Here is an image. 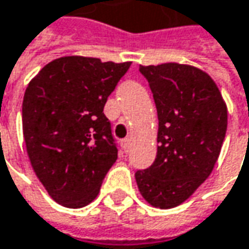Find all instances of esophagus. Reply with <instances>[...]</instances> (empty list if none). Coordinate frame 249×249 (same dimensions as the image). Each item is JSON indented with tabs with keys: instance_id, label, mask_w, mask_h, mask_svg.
Here are the masks:
<instances>
[{
	"instance_id": "34e87169",
	"label": "esophagus",
	"mask_w": 249,
	"mask_h": 249,
	"mask_svg": "<svg viewBox=\"0 0 249 249\" xmlns=\"http://www.w3.org/2000/svg\"><path fill=\"white\" fill-rule=\"evenodd\" d=\"M129 145H131V139L129 138H125L121 141V146H123L124 152H128V151H129Z\"/></svg>"
}]
</instances>
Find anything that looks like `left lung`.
<instances>
[{
  "label": "left lung",
  "instance_id": "obj_1",
  "mask_svg": "<svg viewBox=\"0 0 249 249\" xmlns=\"http://www.w3.org/2000/svg\"><path fill=\"white\" fill-rule=\"evenodd\" d=\"M158 111V152L135 172L142 197L172 209L190 197L218 159L227 131V107L217 84L197 67L163 63L139 66Z\"/></svg>",
  "mask_w": 249,
  "mask_h": 249
}]
</instances>
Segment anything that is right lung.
I'll return each mask as SVG.
<instances>
[{
  "label": "right lung",
  "mask_w": 249,
  "mask_h": 249,
  "mask_svg": "<svg viewBox=\"0 0 249 249\" xmlns=\"http://www.w3.org/2000/svg\"><path fill=\"white\" fill-rule=\"evenodd\" d=\"M131 62L66 56L43 67L22 103L23 138L37 179L56 203H91L118 149L104 106Z\"/></svg>",
  "instance_id": "1"
}]
</instances>
